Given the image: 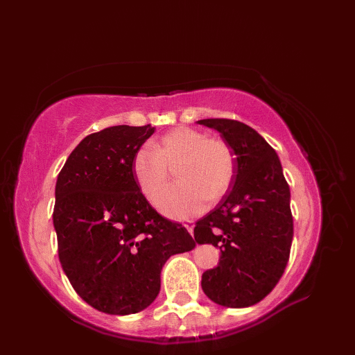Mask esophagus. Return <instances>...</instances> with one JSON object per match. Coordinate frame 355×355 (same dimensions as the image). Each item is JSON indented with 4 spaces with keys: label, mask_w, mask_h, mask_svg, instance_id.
<instances>
[{
    "label": "esophagus",
    "mask_w": 355,
    "mask_h": 355,
    "mask_svg": "<svg viewBox=\"0 0 355 355\" xmlns=\"http://www.w3.org/2000/svg\"><path fill=\"white\" fill-rule=\"evenodd\" d=\"M184 227L189 230V233H190V234H193V232H194V225H193V223H185Z\"/></svg>",
    "instance_id": "obj_1"
}]
</instances>
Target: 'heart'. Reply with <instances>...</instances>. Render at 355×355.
I'll return each mask as SVG.
<instances>
[{
    "mask_svg": "<svg viewBox=\"0 0 355 355\" xmlns=\"http://www.w3.org/2000/svg\"><path fill=\"white\" fill-rule=\"evenodd\" d=\"M175 170L177 184L161 197L158 207L171 218L198 214L204 201L214 202L229 190L234 175V154L220 138H206L193 128H175L151 146H141L132 159V171L141 193L157 201Z\"/></svg>",
    "mask_w": 355,
    "mask_h": 355,
    "instance_id": "heart-1",
    "label": "heart"
}]
</instances>
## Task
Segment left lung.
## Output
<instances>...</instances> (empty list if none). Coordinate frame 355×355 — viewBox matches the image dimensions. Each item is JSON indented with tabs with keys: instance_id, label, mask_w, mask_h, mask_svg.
Segmentation results:
<instances>
[{
	"instance_id": "left-lung-1",
	"label": "left lung",
	"mask_w": 355,
	"mask_h": 355,
	"mask_svg": "<svg viewBox=\"0 0 355 355\" xmlns=\"http://www.w3.org/2000/svg\"><path fill=\"white\" fill-rule=\"evenodd\" d=\"M198 123L218 130L236 155L230 190L194 227L198 245L221 253L218 265L202 273L201 288L218 305L252 306L272 292L288 265L289 185L275 149L253 128L220 118Z\"/></svg>"
}]
</instances>
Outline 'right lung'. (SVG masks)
I'll return each mask as SVG.
<instances>
[{"label":"right lung","instance_id":"1","mask_svg":"<svg viewBox=\"0 0 355 355\" xmlns=\"http://www.w3.org/2000/svg\"><path fill=\"white\" fill-rule=\"evenodd\" d=\"M154 130L118 125L87 135L55 182L62 268L82 300L105 313L151 305L166 260L196 248L187 229L151 207L134 177V155Z\"/></svg>","mask_w":355,"mask_h":355}]
</instances>
